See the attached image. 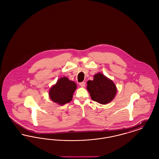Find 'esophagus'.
<instances>
[{
    "label": "esophagus",
    "mask_w": 159,
    "mask_h": 159,
    "mask_svg": "<svg viewBox=\"0 0 159 159\" xmlns=\"http://www.w3.org/2000/svg\"><path fill=\"white\" fill-rule=\"evenodd\" d=\"M85 82H81V83H79V85L82 87V88H84L85 86Z\"/></svg>",
    "instance_id": "esophagus-1"
}]
</instances>
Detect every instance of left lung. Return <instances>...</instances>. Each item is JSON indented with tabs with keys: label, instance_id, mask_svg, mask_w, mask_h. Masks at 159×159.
<instances>
[{
	"label": "left lung",
	"instance_id": "obj_1",
	"mask_svg": "<svg viewBox=\"0 0 159 159\" xmlns=\"http://www.w3.org/2000/svg\"><path fill=\"white\" fill-rule=\"evenodd\" d=\"M87 90L92 99L101 104H107L112 101L117 91L113 80L101 73L95 74L93 80L87 82Z\"/></svg>",
	"mask_w": 159,
	"mask_h": 159
}]
</instances>
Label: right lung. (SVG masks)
<instances>
[{
  "label": "right lung",
  "mask_w": 159,
  "mask_h": 159,
  "mask_svg": "<svg viewBox=\"0 0 159 159\" xmlns=\"http://www.w3.org/2000/svg\"><path fill=\"white\" fill-rule=\"evenodd\" d=\"M77 88L76 83L67 77L60 78L49 89V96L53 102L60 106L70 102Z\"/></svg>",
  "instance_id": "obj_1"
}]
</instances>
